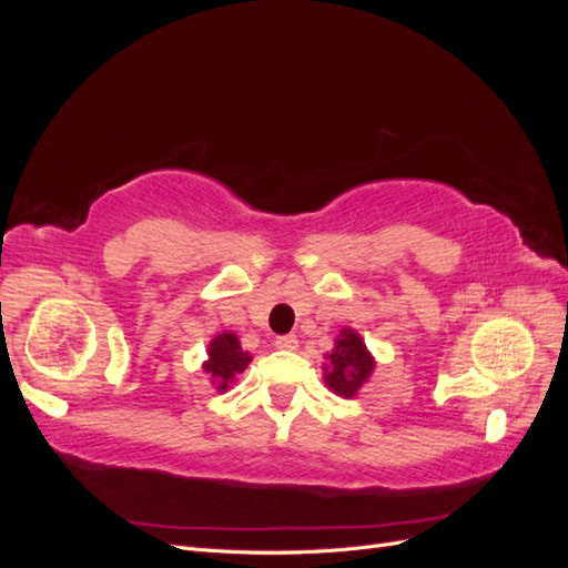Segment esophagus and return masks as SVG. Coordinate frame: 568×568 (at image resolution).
Masks as SVG:
<instances>
[{"mask_svg": "<svg viewBox=\"0 0 568 568\" xmlns=\"http://www.w3.org/2000/svg\"><path fill=\"white\" fill-rule=\"evenodd\" d=\"M274 346L282 348V351H296L298 348V338L294 334H286V336H280L277 341H274Z\"/></svg>", "mask_w": 568, "mask_h": 568, "instance_id": "34e87169", "label": "esophagus"}]
</instances>
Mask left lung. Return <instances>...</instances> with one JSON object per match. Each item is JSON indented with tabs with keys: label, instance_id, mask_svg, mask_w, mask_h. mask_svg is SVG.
I'll return each mask as SVG.
<instances>
[{
	"label": "left lung",
	"instance_id": "8db88e82",
	"mask_svg": "<svg viewBox=\"0 0 568 568\" xmlns=\"http://www.w3.org/2000/svg\"><path fill=\"white\" fill-rule=\"evenodd\" d=\"M324 359L322 379L326 388L341 398H355L376 367V359L369 353L365 338L351 326H343L334 341V348L324 355Z\"/></svg>",
	"mask_w": 568,
	"mask_h": 568
}]
</instances>
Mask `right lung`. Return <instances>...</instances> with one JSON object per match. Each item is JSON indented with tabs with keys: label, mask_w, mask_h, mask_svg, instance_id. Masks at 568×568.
Returning a JSON list of instances; mask_svg holds the SVG:
<instances>
[{
	"label": "right lung",
	"mask_w": 568,
	"mask_h": 568,
	"mask_svg": "<svg viewBox=\"0 0 568 568\" xmlns=\"http://www.w3.org/2000/svg\"><path fill=\"white\" fill-rule=\"evenodd\" d=\"M209 357L201 365L203 372L211 376V386L217 393H225L236 382V376L242 374L248 365L253 355L242 348V341L234 332H220L209 343Z\"/></svg>",
	"instance_id": "right-lung-1"
}]
</instances>
